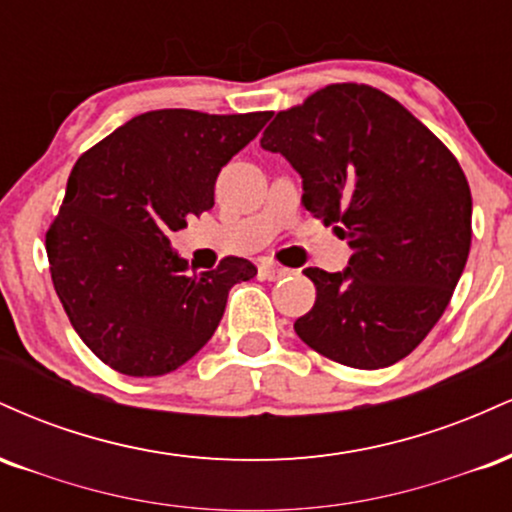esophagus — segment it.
I'll use <instances>...</instances> for the list:
<instances>
[{"mask_svg":"<svg viewBox=\"0 0 512 512\" xmlns=\"http://www.w3.org/2000/svg\"><path fill=\"white\" fill-rule=\"evenodd\" d=\"M260 274L264 276V279L276 281V279H281V276L289 274V269L281 267V264H276V262H262L260 264Z\"/></svg>","mask_w":512,"mask_h":512,"instance_id":"1","label":"esophagus"}]
</instances>
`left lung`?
I'll return each instance as SVG.
<instances>
[{"label":"left lung","mask_w":512,"mask_h":512,"mask_svg":"<svg viewBox=\"0 0 512 512\" xmlns=\"http://www.w3.org/2000/svg\"><path fill=\"white\" fill-rule=\"evenodd\" d=\"M303 178V204L354 255L308 267L315 305L293 330L317 354L375 370L409 356L448 308L472 245V192L436 134L387 93L332 84L264 129Z\"/></svg>","instance_id":"1"}]
</instances>
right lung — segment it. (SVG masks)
I'll return each instance as SVG.
<instances>
[{
	"label": "right lung",
	"instance_id": "add662e5",
	"mask_svg": "<svg viewBox=\"0 0 512 512\" xmlns=\"http://www.w3.org/2000/svg\"><path fill=\"white\" fill-rule=\"evenodd\" d=\"M269 117L151 110L74 163L45 236L52 284L76 334L117 373L154 378L190 361L228 291L257 274L243 257L187 272L168 236L214 207L221 168Z\"/></svg>",
	"mask_w": 512,
	"mask_h": 512
}]
</instances>
